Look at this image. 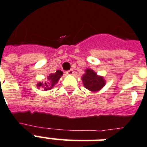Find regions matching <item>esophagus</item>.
<instances>
[{"mask_svg":"<svg viewBox=\"0 0 147 147\" xmlns=\"http://www.w3.org/2000/svg\"><path fill=\"white\" fill-rule=\"evenodd\" d=\"M66 73H67L68 75H70V76H71V75H73V73H74L73 69H70V70H69V71H66Z\"/></svg>","mask_w":147,"mask_h":147,"instance_id":"obj_1","label":"esophagus"}]
</instances>
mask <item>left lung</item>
Returning a JSON list of instances; mask_svg holds the SVG:
<instances>
[{"mask_svg":"<svg viewBox=\"0 0 147 147\" xmlns=\"http://www.w3.org/2000/svg\"><path fill=\"white\" fill-rule=\"evenodd\" d=\"M86 73L82 76V81L85 88L92 92H96L100 90L105 84L104 78L98 76L93 70L87 69L85 70Z\"/></svg>","mask_w":147,"mask_h":147,"instance_id":"left-lung-1","label":"left lung"}]
</instances>
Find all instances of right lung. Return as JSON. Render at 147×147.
Returning <instances> with one entry per match:
<instances>
[{
    "mask_svg": "<svg viewBox=\"0 0 147 147\" xmlns=\"http://www.w3.org/2000/svg\"><path fill=\"white\" fill-rule=\"evenodd\" d=\"M62 71L57 70L55 73H51L49 76H47V78L44 82H39L37 84V87H42L45 90H49L53 88L54 85L56 84L58 82L61 76H63Z\"/></svg>",
    "mask_w": 147,
    "mask_h": 147,
    "instance_id": "right-lung-1",
    "label": "right lung"
}]
</instances>
